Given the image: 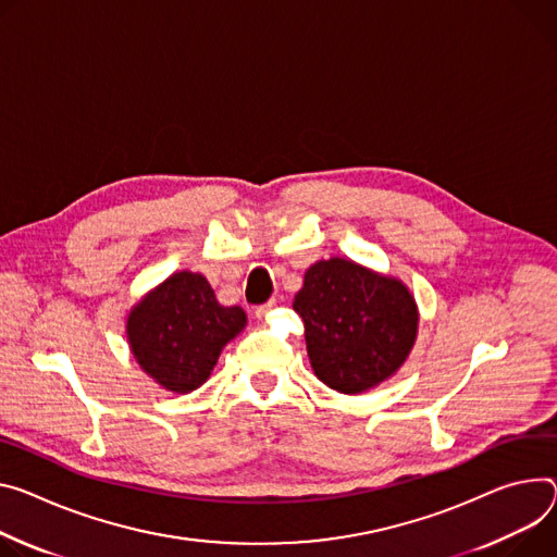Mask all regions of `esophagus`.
<instances>
[{
	"label": "esophagus",
	"mask_w": 557,
	"mask_h": 557,
	"mask_svg": "<svg viewBox=\"0 0 557 557\" xmlns=\"http://www.w3.org/2000/svg\"><path fill=\"white\" fill-rule=\"evenodd\" d=\"M273 307H275V299L267 301V305H262V307H258V309H256V318H258V320H264Z\"/></svg>",
	"instance_id": "obj_1"
}]
</instances>
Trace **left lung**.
<instances>
[{"mask_svg": "<svg viewBox=\"0 0 557 557\" xmlns=\"http://www.w3.org/2000/svg\"><path fill=\"white\" fill-rule=\"evenodd\" d=\"M311 367L333 391L358 395L388 380L418 337V305L399 280L344 258L315 262L293 301Z\"/></svg>", "mask_w": 557, "mask_h": 557, "instance_id": "obj_1", "label": "left lung"}]
</instances>
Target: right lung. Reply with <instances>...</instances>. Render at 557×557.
I'll return each mask as SVG.
<instances>
[{"instance_id": "right-lung-1", "label": "right lung", "mask_w": 557, "mask_h": 557, "mask_svg": "<svg viewBox=\"0 0 557 557\" xmlns=\"http://www.w3.org/2000/svg\"><path fill=\"white\" fill-rule=\"evenodd\" d=\"M244 326L246 313L222 307L205 275L180 271L131 309L126 337L144 373L166 391L190 393Z\"/></svg>"}]
</instances>
